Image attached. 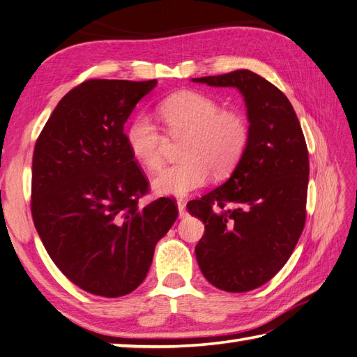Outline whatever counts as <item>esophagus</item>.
<instances>
[{"instance_id":"esophagus-1","label":"esophagus","mask_w":357,"mask_h":357,"mask_svg":"<svg viewBox=\"0 0 357 357\" xmlns=\"http://www.w3.org/2000/svg\"><path fill=\"white\" fill-rule=\"evenodd\" d=\"M177 208H178V215H180V219H183V217H186V205H185V202L183 200H177Z\"/></svg>"}]
</instances>
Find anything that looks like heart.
I'll return each mask as SVG.
<instances>
[{"mask_svg":"<svg viewBox=\"0 0 357 357\" xmlns=\"http://www.w3.org/2000/svg\"><path fill=\"white\" fill-rule=\"evenodd\" d=\"M160 115L174 140L183 138L180 162L152 181L158 194L186 195L206 183L209 172L223 177L236 168L250 142V125L243 114L222 109L205 93H174L160 106ZM129 152L143 168L155 172L163 166L165 135L148 117H137L126 130Z\"/></svg>","mask_w":357,"mask_h":357,"instance_id":"b5f03b06","label":"heart"}]
</instances>
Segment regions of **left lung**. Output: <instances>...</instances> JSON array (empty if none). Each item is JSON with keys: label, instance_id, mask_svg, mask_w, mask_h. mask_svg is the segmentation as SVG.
<instances>
[{"label": "left lung", "instance_id": "left-lung-1", "mask_svg": "<svg viewBox=\"0 0 357 357\" xmlns=\"http://www.w3.org/2000/svg\"><path fill=\"white\" fill-rule=\"evenodd\" d=\"M236 87L246 105L250 142L223 185L188 203L205 223L195 246L209 283L228 293L261 287L287 264L307 219L308 149L285 93L248 69L192 78Z\"/></svg>", "mask_w": 357, "mask_h": 357}]
</instances>
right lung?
<instances>
[{
  "mask_svg": "<svg viewBox=\"0 0 357 357\" xmlns=\"http://www.w3.org/2000/svg\"><path fill=\"white\" fill-rule=\"evenodd\" d=\"M155 86L87 79L60 100L35 143L33 225L58 270L91 294L132 293L178 215L169 197L138 206L149 181L126 143V120Z\"/></svg>",
  "mask_w": 357,
  "mask_h": 357,
  "instance_id": "1",
  "label": "right lung"
}]
</instances>
